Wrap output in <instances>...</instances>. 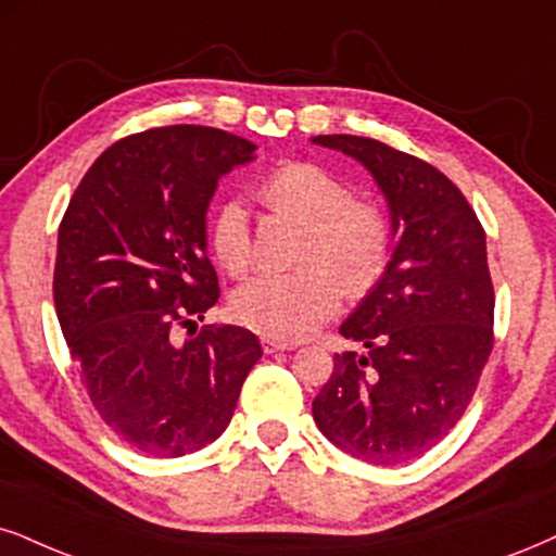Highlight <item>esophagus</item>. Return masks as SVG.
<instances>
[{"mask_svg":"<svg viewBox=\"0 0 556 556\" xmlns=\"http://www.w3.org/2000/svg\"><path fill=\"white\" fill-rule=\"evenodd\" d=\"M263 351L267 355L273 353H283V351H293V345H289V342H280V340H273V338H263Z\"/></svg>","mask_w":556,"mask_h":556,"instance_id":"1","label":"esophagus"}]
</instances>
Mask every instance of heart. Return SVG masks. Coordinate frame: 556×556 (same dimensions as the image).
<instances>
[{"label": "heart", "mask_w": 556, "mask_h": 556, "mask_svg": "<svg viewBox=\"0 0 556 556\" xmlns=\"http://www.w3.org/2000/svg\"><path fill=\"white\" fill-rule=\"evenodd\" d=\"M260 201L273 214L306 226L296 265L286 276H257L231 293L239 325L278 340L312 334L338 309L340 291L361 299L376 289L392 255V229L379 205L351 198L345 182L319 164H280L260 185ZM214 263L229 276L252 265V231L242 203L218 205L208 231Z\"/></svg>", "instance_id": "obj_1"}]
</instances>
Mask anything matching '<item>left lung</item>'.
Returning a JSON list of instances; mask_svg holds the SVG:
<instances>
[{
  "instance_id": "8db88e82",
  "label": "left lung",
  "mask_w": 556,
  "mask_h": 556,
  "mask_svg": "<svg viewBox=\"0 0 556 556\" xmlns=\"http://www.w3.org/2000/svg\"><path fill=\"white\" fill-rule=\"evenodd\" d=\"M312 141L371 173L394 237L383 278L340 327L368 353L334 355L332 376L312 402L314 422L345 454L394 467L456 428L492 353L495 289L484 229L433 164L366 136Z\"/></svg>"
}]
</instances>
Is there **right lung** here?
Instances as JSON below:
<instances>
[{
    "instance_id": "obj_1",
    "label": "right lung",
    "mask_w": 556,
    "mask_h": 556,
    "mask_svg": "<svg viewBox=\"0 0 556 556\" xmlns=\"http://www.w3.org/2000/svg\"><path fill=\"white\" fill-rule=\"evenodd\" d=\"M255 143L164 126L105 149L59 226L53 301L81 383L121 441L177 458L214 443L263 355L244 327L195 321L218 301L205 211ZM188 326L193 339L176 340Z\"/></svg>"
}]
</instances>
